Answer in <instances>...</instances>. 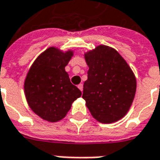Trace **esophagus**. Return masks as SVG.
<instances>
[{"label":"esophagus","mask_w":160,"mask_h":160,"mask_svg":"<svg viewBox=\"0 0 160 160\" xmlns=\"http://www.w3.org/2000/svg\"><path fill=\"white\" fill-rule=\"evenodd\" d=\"M78 88H79V89H80L81 92H82V91H83V85H82V84H80V85H78Z\"/></svg>","instance_id":"1"}]
</instances>
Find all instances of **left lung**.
Masks as SVG:
<instances>
[{
    "instance_id": "1",
    "label": "left lung",
    "mask_w": 160,
    "mask_h": 160,
    "mask_svg": "<svg viewBox=\"0 0 160 160\" xmlns=\"http://www.w3.org/2000/svg\"><path fill=\"white\" fill-rule=\"evenodd\" d=\"M89 67L82 98L101 123L118 122L127 114L135 95L136 79L122 56L113 48L98 45L85 53Z\"/></svg>"
}]
</instances>
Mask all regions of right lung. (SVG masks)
Masks as SVG:
<instances>
[{"instance_id":"add662e5","label":"right lung","mask_w":160,"mask_h":160,"mask_svg":"<svg viewBox=\"0 0 160 160\" xmlns=\"http://www.w3.org/2000/svg\"><path fill=\"white\" fill-rule=\"evenodd\" d=\"M73 51L63 52L49 47L34 61L26 74L24 90L28 105L38 117L50 122L66 117L74 100L81 96L80 89L70 82L65 67Z\"/></svg>"}]
</instances>
